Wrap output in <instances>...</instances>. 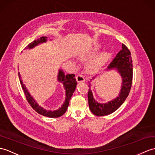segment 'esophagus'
Instances as JSON below:
<instances>
[{"label":"esophagus","instance_id":"obj_1","mask_svg":"<svg viewBox=\"0 0 155 155\" xmlns=\"http://www.w3.org/2000/svg\"><path fill=\"white\" fill-rule=\"evenodd\" d=\"M76 78H77V82H83L85 81V78H84V76L82 74H77Z\"/></svg>","mask_w":155,"mask_h":155}]
</instances>
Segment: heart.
I'll list each match as a JSON object with an SVG mask.
<instances>
[{"mask_svg":"<svg viewBox=\"0 0 155 155\" xmlns=\"http://www.w3.org/2000/svg\"><path fill=\"white\" fill-rule=\"evenodd\" d=\"M106 53H103V54H102L101 55H100L98 59H97L94 62H93L92 63H91V64H89V66H88V68L90 69H94V68H95L96 66H98V64H100V63H101L102 61L106 59Z\"/></svg>","mask_w":155,"mask_h":155,"instance_id":"1","label":"heart"}]
</instances>
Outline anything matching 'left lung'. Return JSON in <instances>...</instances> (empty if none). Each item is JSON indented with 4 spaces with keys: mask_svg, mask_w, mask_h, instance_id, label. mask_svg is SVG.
<instances>
[{
    "mask_svg": "<svg viewBox=\"0 0 155 155\" xmlns=\"http://www.w3.org/2000/svg\"><path fill=\"white\" fill-rule=\"evenodd\" d=\"M131 52L127 47L122 44V49L107 67V70L117 69L122 77V86L119 96L112 101L106 104L97 102L93 98L91 90V83L88 82V104L91 111L97 116H106L114 112L123 104L128 96L131 88L133 80V64Z\"/></svg>",
    "mask_w": 155,
    "mask_h": 155,
    "instance_id": "8db88e82",
    "label": "left lung"
}]
</instances>
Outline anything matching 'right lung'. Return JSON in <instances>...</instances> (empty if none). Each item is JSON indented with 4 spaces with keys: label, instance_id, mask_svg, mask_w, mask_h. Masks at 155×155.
Here are the masks:
<instances>
[{
    "label": "right lung",
    "instance_id": "1",
    "mask_svg": "<svg viewBox=\"0 0 155 155\" xmlns=\"http://www.w3.org/2000/svg\"><path fill=\"white\" fill-rule=\"evenodd\" d=\"M47 38L46 37H41L39 39H37V40H34V41L31 42L30 44L28 45L27 48L28 49L33 48L34 47L36 46L40 43H44L47 41ZM19 77H20V84L21 85V88L24 91V93L26 96V98L29 104L31 106V107L33 108L36 112H38L39 114H41L42 116L49 117H58L62 116L65 111H67V109L68 107V106L69 104V100H71V98L72 95H73V92H74V90L76 88V86L77 82L76 81V78H74L75 75L74 74H64L63 72L60 70L59 71V74H58V81L59 82H61L63 84L64 88L66 90V98H65V102L63 104V106H61L59 110H55V111H50V110H46L44 108H43L41 106H39L38 104L35 102L34 98H32V96H30V93L28 92V90L26 89V87L25 85L23 84L22 81L20 79V73Z\"/></svg>",
    "mask_w": 155,
    "mask_h": 155
}]
</instances>
